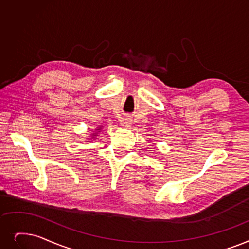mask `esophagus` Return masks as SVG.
Wrapping results in <instances>:
<instances>
[{"mask_svg":"<svg viewBox=\"0 0 249 249\" xmlns=\"http://www.w3.org/2000/svg\"><path fill=\"white\" fill-rule=\"evenodd\" d=\"M125 126H130V120H129V119H125Z\"/></svg>","mask_w":249,"mask_h":249,"instance_id":"esophagus-1","label":"esophagus"}]
</instances>
